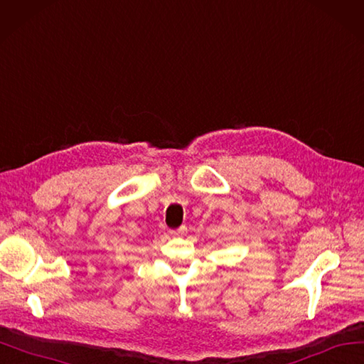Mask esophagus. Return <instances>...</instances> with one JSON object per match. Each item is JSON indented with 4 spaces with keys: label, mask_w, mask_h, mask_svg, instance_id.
Wrapping results in <instances>:
<instances>
[{
    "label": "esophagus",
    "mask_w": 364,
    "mask_h": 364,
    "mask_svg": "<svg viewBox=\"0 0 364 364\" xmlns=\"http://www.w3.org/2000/svg\"><path fill=\"white\" fill-rule=\"evenodd\" d=\"M185 231V227H182V228H179V230H176V231H171V234H182Z\"/></svg>",
    "instance_id": "1"
}]
</instances>
